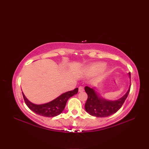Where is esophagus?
I'll list each match as a JSON object with an SVG mask.
<instances>
[{
    "instance_id": "1",
    "label": "esophagus",
    "mask_w": 149,
    "mask_h": 149,
    "mask_svg": "<svg viewBox=\"0 0 149 149\" xmlns=\"http://www.w3.org/2000/svg\"><path fill=\"white\" fill-rule=\"evenodd\" d=\"M84 91V88L83 86L79 87V92H82V91Z\"/></svg>"
}]
</instances>
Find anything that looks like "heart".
Here are the masks:
<instances>
[{"instance_id": "b5f03b06", "label": "heart", "mask_w": 149, "mask_h": 149, "mask_svg": "<svg viewBox=\"0 0 149 149\" xmlns=\"http://www.w3.org/2000/svg\"><path fill=\"white\" fill-rule=\"evenodd\" d=\"M106 68V64L104 63H95L88 66L85 70L86 74L88 75H96L102 72Z\"/></svg>"}]
</instances>
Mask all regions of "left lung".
I'll list each match as a JSON object with an SVG mask.
<instances>
[{"label":"left lung","mask_w":149,"mask_h":149,"mask_svg":"<svg viewBox=\"0 0 149 149\" xmlns=\"http://www.w3.org/2000/svg\"><path fill=\"white\" fill-rule=\"evenodd\" d=\"M130 79V86L124 95L120 99L111 100L104 99L95 90L96 87L85 86L84 90L88 95V99L85 104V109L90 115L96 117H107L118 111L127 99L131 88V73H128Z\"/></svg>","instance_id":"1"}]
</instances>
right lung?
Returning <instances> with one entry per match:
<instances>
[{"label":"right lung","instance_id":"1","mask_svg":"<svg viewBox=\"0 0 149 149\" xmlns=\"http://www.w3.org/2000/svg\"><path fill=\"white\" fill-rule=\"evenodd\" d=\"M77 92L78 88L74 90L63 93L50 102L42 104H36L31 102L27 99L23 92L22 94L26 105L34 113L45 117H54L60 115L63 112L69 98L77 94Z\"/></svg>","mask_w":149,"mask_h":149}]
</instances>
